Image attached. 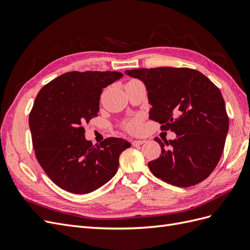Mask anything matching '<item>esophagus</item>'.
Wrapping results in <instances>:
<instances>
[{"label":"esophagus","mask_w":250,"mask_h":250,"mask_svg":"<svg viewBox=\"0 0 250 250\" xmlns=\"http://www.w3.org/2000/svg\"><path fill=\"white\" fill-rule=\"evenodd\" d=\"M144 143H145V141H143V140H135V141H132V145H133V146H140V145H143Z\"/></svg>","instance_id":"esophagus-1"}]
</instances>
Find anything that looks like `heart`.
Here are the masks:
<instances>
[{"label": "heart", "instance_id": "b5f03b06", "mask_svg": "<svg viewBox=\"0 0 250 250\" xmlns=\"http://www.w3.org/2000/svg\"><path fill=\"white\" fill-rule=\"evenodd\" d=\"M131 81H138V80H131ZM125 129L127 131L131 132V133L139 132L140 129H141V121H140V119L135 118V119L129 121V122H127L126 125H125Z\"/></svg>", "mask_w": 250, "mask_h": 250}]
</instances>
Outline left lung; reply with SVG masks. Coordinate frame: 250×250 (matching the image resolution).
<instances>
[{
	"mask_svg": "<svg viewBox=\"0 0 250 250\" xmlns=\"http://www.w3.org/2000/svg\"><path fill=\"white\" fill-rule=\"evenodd\" d=\"M128 76L144 82L152 105L150 120L175 140L155 138L162 154L149 162L154 176L170 185L187 188L209 176L222 155L229 117L219 88L207 76L188 67L127 70Z\"/></svg>",
	"mask_w": 250,
	"mask_h": 250,
	"instance_id": "left-lung-1",
	"label": "left lung"
}]
</instances>
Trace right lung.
<instances>
[{
  "label": "right lung",
  "instance_id": "add662e5",
  "mask_svg": "<svg viewBox=\"0 0 250 250\" xmlns=\"http://www.w3.org/2000/svg\"><path fill=\"white\" fill-rule=\"evenodd\" d=\"M121 77L120 72H67L35 98L29 116L35 156L53 183L67 192L87 194L106 184L118 171L120 154L130 147L117 138L94 146L83 128L98 116L102 89Z\"/></svg>",
  "mask_w": 250,
  "mask_h": 250
}]
</instances>
